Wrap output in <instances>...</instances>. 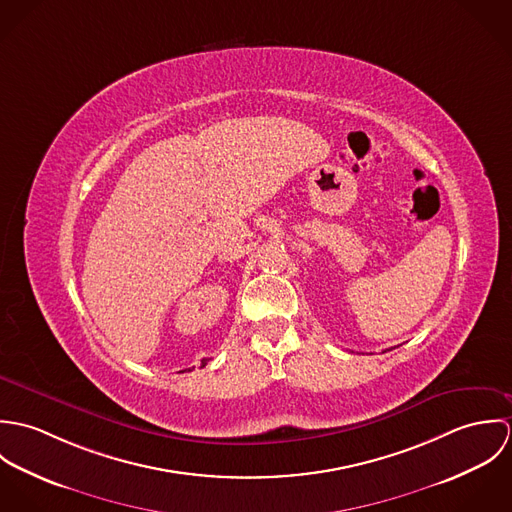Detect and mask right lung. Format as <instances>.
<instances>
[{"label":"right lung","instance_id":"1","mask_svg":"<svg viewBox=\"0 0 512 512\" xmlns=\"http://www.w3.org/2000/svg\"><path fill=\"white\" fill-rule=\"evenodd\" d=\"M207 365V361H203V366Z\"/></svg>","mask_w":512,"mask_h":512}]
</instances>
